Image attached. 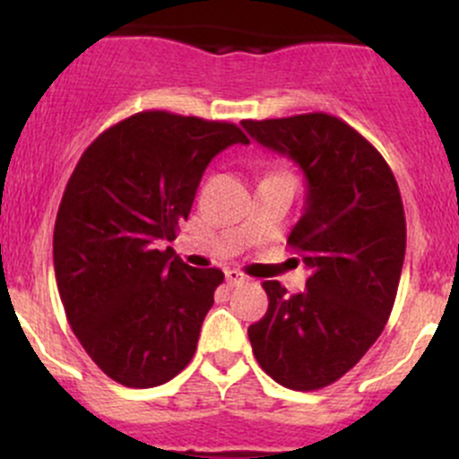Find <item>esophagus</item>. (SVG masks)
Returning a JSON list of instances; mask_svg holds the SVG:
<instances>
[{
  "label": "esophagus",
  "mask_w": 459,
  "mask_h": 459,
  "mask_svg": "<svg viewBox=\"0 0 459 459\" xmlns=\"http://www.w3.org/2000/svg\"><path fill=\"white\" fill-rule=\"evenodd\" d=\"M226 281H229V286H242L248 284V277L239 271H226Z\"/></svg>",
  "instance_id": "esophagus-1"
}]
</instances>
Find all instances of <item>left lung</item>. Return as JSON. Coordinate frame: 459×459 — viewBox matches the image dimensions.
I'll use <instances>...</instances> for the list:
<instances>
[{
    "label": "left lung",
    "instance_id": "1",
    "mask_svg": "<svg viewBox=\"0 0 459 459\" xmlns=\"http://www.w3.org/2000/svg\"><path fill=\"white\" fill-rule=\"evenodd\" d=\"M307 179L290 248L311 271L307 290L264 281L268 311L248 326L259 367L293 391H317L355 367L384 331L400 284L406 220L384 157L326 113L242 122Z\"/></svg>",
    "mask_w": 459,
    "mask_h": 459
}]
</instances>
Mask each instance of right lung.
Returning a JSON list of instances; mask_svg holds the SVG:
<instances>
[{
	"instance_id": "right-lung-1",
	"label": "right lung",
	"mask_w": 459,
	"mask_h": 459,
	"mask_svg": "<svg viewBox=\"0 0 459 459\" xmlns=\"http://www.w3.org/2000/svg\"><path fill=\"white\" fill-rule=\"evenodd\" d=\"M233 143H248L235 124L143 110L101 133L68 179L53 233L59 298L92 362L124 386H160L195 355L224 273L166 244Z\"/></svg>"
}]
</instances>
